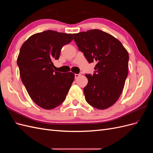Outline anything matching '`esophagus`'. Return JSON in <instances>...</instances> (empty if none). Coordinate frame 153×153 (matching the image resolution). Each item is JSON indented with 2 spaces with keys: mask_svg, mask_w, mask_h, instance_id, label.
I'll list each match as a JSON object with an SVG mask.
<instances>
[{
  "mask_svg": "<svg viewBox=\"0 0 153 153\" xmlns=\"http://www.w3.org/2000/svg\"><path fill=\"white\" fill-rule=\"evenodd\" d=\"M80 75H81L80 74H75V78H77L79 77Z\"/></svg>",
  "mask_w": 153,
  "mask_h": 153,
  "instance_id": "1",
  "label": "esophagus"
}]
</instances>
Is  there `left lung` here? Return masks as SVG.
I'll use <instances>...</instances> for the list:
<instances>
[{
	"mask_svg": "<svg viewBox=\"0 0 153 153\" xmlns=\"http://www.w3.org/2000/svg\"><path fill=\"white\" fill-rule=\"evenodd\" d=\"M73 36L87 61L96 62L93 75H85L88 79L84 88L85 100L96 108H108L121 96L128 76L127 50L117 39L101 30L92 29Z\"/></svg>",
	"mask_w": 153,
	"mask_h": 153,
	"instance_id": "left-lung-1",
	"label": "left lung"
}]
</instances>
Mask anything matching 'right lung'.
<instances>
[{
  "label": "right lung",
  "instance_id": "obj_1",
  "mask_svg": "<svg viewBox=\"0 0 153 153\" xmlns=\"http://www.w3.org/2000/svg\"><path fill=\"white\" fill-rule=\"evenodd\" d=\"M72 40L71 34L48 30L31 36L20 48L17 64L22 81L31 99L44 109L62 103L75 79L71 72L54 71L52 62Z\"/></svg>",
  "mask_w": 153,
  "mask_h": 153
}]
</instances>
